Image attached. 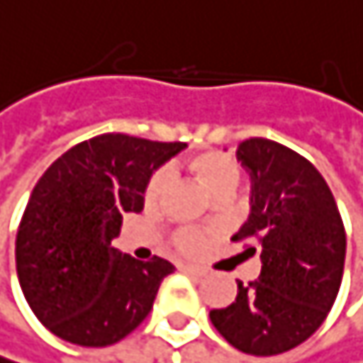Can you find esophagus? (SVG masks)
<instances>
[{"mask_svg": "<svg viewBox=\"0 0 363 363\" xmlns=\"http://www.w3.org/2000/svg\"><path fill=\"white\" fill-rule=\"evenodd\" d=\"M183 271H185V273H191V275H198V277L206 275V269H202V267H198V264H183Z\"/></svg>", "mask_w": 363, "mask_h": 363, "instance_id": "esophagus-1", "label": "esophagus"}]
</instances>
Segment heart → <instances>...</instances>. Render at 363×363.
I'll list each match as a JSON object with an SVG mask.
<instances>
[{
    "mask_svg": "<svg viewBox=\"0 0 363 363\" xmlns=\"http://www.w3.org/2000/svg\"><path fill=\"white\" fill-rule=\"evenodd\" d=\"M187 169L196 176L198 183L208 194H213L215 198H225L228 194H232V189L237 187L239 176H241L239 163L232 157H228L223 152H217V150H204V152H198V155L189 157L187 159ZM165 185H167L165 169H157L146 183L144 202L148 206L157 204L163 189H165ZM176 245L180 250H185V252H196L202 245V235L196 230H180L176 235Z\"/></svg>",
    "mask_w": 363,
    "mask_h": 363,
    "instance_id": "b5f03b06",
    "label": "heart"
}]
</instances>
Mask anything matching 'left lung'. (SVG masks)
<instances>
[{
	"label": "left lung",
	"mask_w": 363,
	"mask_h": 363,
	"mask_svg": "<svg viewBox=\"0 0 363 363\" xmlns=\"http://www.w3.org/2000/svg\"><path fill=\"white\" fill-rule=\"evenodd\" d=\"M237 159L252 178V211L232 241L256 239L262 269L247 286L237 281V299L208 316L235 349L279 355L327 318L345 273L347 232L325 178L295 150L252 138Z\"/></svg>",
	"instance_id": "obj_1"
}]
</instances>
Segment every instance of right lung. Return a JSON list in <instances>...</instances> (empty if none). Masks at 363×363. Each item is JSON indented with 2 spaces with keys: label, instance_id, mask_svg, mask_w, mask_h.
<instances>
[{
  "label": "right lung",
  "instance_id": "right-lung-1",
  "mask_svg": "<svg viewBox=\"0 0 363 363\" xmlns=\"http://www.w3.org/2000/svg\"><path fill=\"white\" fill-rule=\"evenodd\" d=\"M185 148L107 133L72 146L40 176L16 232V275L57 338L107 347L148 316L174 264L135 260L111 241L122 215L144 208L152 172Z\"/></svg>",
  "mask_w": 363,
  "mask_h": 363
}]
</instances>
